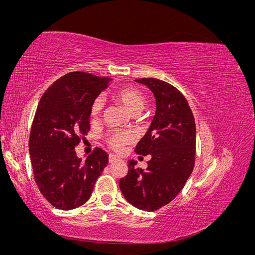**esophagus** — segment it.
I'll return each instance as SVG.
<instances>
[{
	"label": "esophagus",
	"instance_id": "1",
	"mask_svg": "<svg viewBox=\"0 0 255 255\" xmlns=\"http://www.w3.org/2000/svg\"><path fill=\"white\" fill-rule=\"evenodd\" d=\"M116 160H120V158L118 156L114 155V154H110V155H109V161H110V163H114V161H116Z\"/></svg>",
	"mask_w": 255,
	"mask_h": 255
}]
</instances>
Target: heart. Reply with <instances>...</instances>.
Segmentation results:
<instances>
[{"mask_svg": "<svg viewBox=\"0 0 255 255\" xmlns=\"http://www.w3.org/2000/svg\"><path fill=\"white\" fill-rule=\"evenodd\" d=\"M115 98L127 107L130 114H139L145 106L146 99L143 92L138 88L126 85L114 92ZM104 107V99L97 97L90 106V116L97 118ZM134 140V134L127 129H113L105 135V141L115 151H121L123 146Z\"/></svg>", "mask_w": 255, "mask_h": 255, "instance_id": "1", "label": "heart"}]
</instances>
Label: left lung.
<instances>
[{
  "mask_svg": "<svg viewBox=\"0 0 255 255\" xmlns=\"http://www.w3.org/2000/svg\"><path fill=\"white\" fill-rule=\"evenodd\" d=\"M153 92L156 111L148 132L135 152L150 154L145 170L128 163V172L119 186L127 201L139 210L154 212L171 202L194 170L196 125L187 100L180 90L158 79H138Z\"/></svg>",
  "mask_w": 255,
  "mask_h": 255,
  "instance_id": "8db88e82",
  "label": "left lung"
}]
</instances>
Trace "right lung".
I'll list each match as a JSON object with an SVG mask.
<instances>
[{"instance_id":"obj_1","label":"right lung","mask_w":255,"mask_h":255,"mask_svg":"<svg viewBox=\"0 0 255 255\" xmlns=\"http://www.w3.org/2000/svg\"><path fill=\"white\" fill-rule=\"evenodd\" d=\"M111 79L70 72L54 82L38 103L29 135L34 179L42 196L58 210L69 211L90 198L109 164V154L96 148L86 160L75 146L90 129V106Z\"/></svg>"}]
</instances>
